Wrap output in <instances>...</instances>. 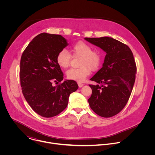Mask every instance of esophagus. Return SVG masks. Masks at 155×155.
I'll return each mask as SVG.
<instances>
[{"label": "esophagus", "instance_id": "1", "mask_svg": "<svg viewBox=\"0 0 155 155\" xmlns=\"http://www.w3.org/2000/svg\"><path fill=\"white\" fill-rule=\"evenodd\" d=\"M77 83H78V87H81L84 85V84H83V83H81V82H78Z\"/></svg>", "mask_w": 155, "mask_h": 155}]
</instances>
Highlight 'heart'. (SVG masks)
<instances>
[{"label": "heart", "instance_id": "b5f03b06", "mask_svg": "<svg viewBox=\"0 0 155 155\" xmlns=\"http://www.w3.org/2000/svg\"><path fill=\"white\" fill-rule=\"evenodd\" d=\"M71 54L74 57H80L78 69H71L66 72L68 78L72 80L83 81L91 73L99 69L102 61V53L99 50H93L89 44L84 41H78L71 48ZM72 56L65 50L60 51L56 56V62L61 68L69 67Z\"/></svg>", "mask_w": 155, "mask_h": 155}]
</instances>
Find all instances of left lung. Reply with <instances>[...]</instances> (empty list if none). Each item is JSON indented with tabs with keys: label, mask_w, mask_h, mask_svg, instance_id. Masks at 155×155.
<instances>
[{
	"label": "left lung",
	"mask_w": 155,
	"mask_h": 155,
	"mask_svg": "<svg viewBox=\"0 0 155 155\" xmlns=\"http://www.w3.org/2000/svg\"><path fill=\"white\" fill-rule=\"evenodd\" d=\"M105 53L102 68L90 79L92 94L90 106L98 115L109 118L120 113L126 105L136 80V64L129 47L112 37L84 38Z\"/></svg>",
	"instance_id": "obj_1"
}]
</instances>
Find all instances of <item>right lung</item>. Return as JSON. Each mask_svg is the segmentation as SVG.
Instances as JSON below:
<instances>
[{"label":"right lung","mask_w":155,"mask_h":155,"mask_svg":"<svg viewBox=\"0 0 155 155\" xmlns=\"http://www.w3.org/2000/svg\"><path fill=\"white\" fill-rule=\"evenodd\" d=\"M68 45L60 35L41 33L29 43L22 54L19 77L26 101L39 115L50 118L67 107L70 94L78 86L72 80H65L56 62L58 53Z\"/></svg>","instance_id":"1"}]
</instances>
